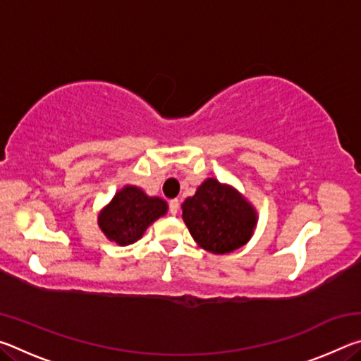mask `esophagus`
I'll use <instances>...</instances> for the list:
<instances>
[{
	"label": "esophagus",
	"mask_w": 361,
	"mask_h": 361,
	"mask_svg": "<svg viewBox=\"0 0 361 361\" xmlns=\"http://www.w3.org/2000/svg\"><path fill=\"white\" fill-rule=\"evenodd\" d=\"M178 210H180V200L178 199L170 200V213H172V215H176Z\"/></svg>",
	"instance_id": "34e87169"
}]
</instances>
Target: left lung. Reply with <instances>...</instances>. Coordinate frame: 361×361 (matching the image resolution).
Wrapping results in <instances>:
<instances>
[{
  "instance_id": "1",
  "label": "left lung",
  "mask_w": 361,
  "mask_h": 361,
  "mask_svg": "<svg viewBox=\"0 0 361 361\" xmlns=\"http://www.w3.org/2000/svg\"><path fill=\"white\" fill-rule=\"evenodd\" d=\"M183 221L200 248L213 255L231 253L252 239L258 212L239 189L207 178L181 204Z\"/></svg>"
}]
</instances>
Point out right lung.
Masks as SVG:
<instances>
[{
  "label": "right lung",
  "mask_w": 361,
  "mask_h": 361,
  "mask_svg": "<svg viewBox=\"0 0 361 361\" xmlns=\"http://www.w3.org/2000/svg\"><path fill=\"white\" fill-rule=\"evenodd\" d=\"M169 205L162 197L148 195L142 188L126 185L99 212L100 231L108 240L127 247L143 237L146 229L164 215Z\"/></svg>",
  "instance_id": "1"
}]
</instances>
